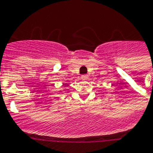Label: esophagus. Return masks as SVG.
<instances>
[{
    "instance_id": "34e87169",
    "label": "esophagus",
    "mask_w": 153,
    "mask_h": 153,
    "mask_svg": "<svg viewBox=\"0 0 153 153\" xmlns=\"http://www.w3.org/2000/svg\"><path fill=\"white\" fill-rule=\"evenodd\" d=\"M81 78H82V80H86V79H88V75L87 74H82Z\"/></svg>"
}]
</instances>
